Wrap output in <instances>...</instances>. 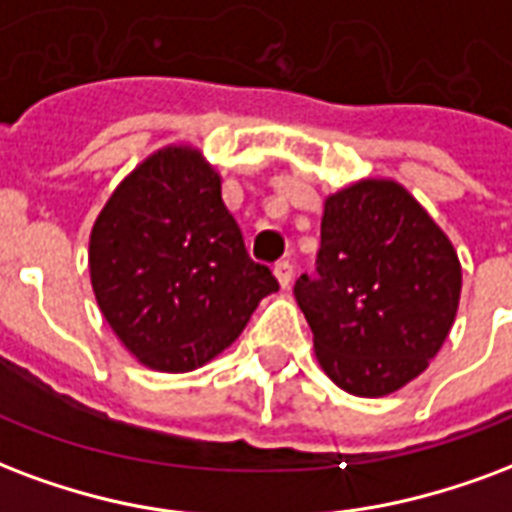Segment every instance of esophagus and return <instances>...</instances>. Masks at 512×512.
<instances>
[{
    "label": "esophagus",
    "instance_id": "1",
    "mask_svg": "<svg viewBox=\"0 0 512 512\" xmlns=\"http://www.w3.org/2000/svg\"><path fill=\"white\" fill-rule=\"evenodd\" d=\"M274 276H276V279H279V285L290 287V282H293V263H287V260H282V263H276V266H274Z\"/></svg>",
    "mask_w": 512,
    "mask_h": 512
}]
</instances>
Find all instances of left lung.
Returning a JSON list of instances; mask_svg holds the SVG:
<instances>
[{
	"label": "left lung",
	"instance_id": "8db88e82",
	"mask_svg": "<svg viewBox=\"0 0 512 512\" xmlns=\"http://www.w3.org/2000/svg\"><path fill=\"white\" fill-rule=\"evenodd\" d=\"M461 298L445 230L393 179H361L325 198L317 279L295 282L314 355L342 391L377 399L429 369Z\"/></svg>",
	"mask_w": 512,
	"mask_h": 512
}]
</instances>
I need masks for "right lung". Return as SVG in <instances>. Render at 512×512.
I'll use <instances>...</instances> for the list:
<instances>
[{
    "label": "right lung",
    "instance_id": "1",
    "mask_svg": "<svg viewBox=\"0 0 512 512\" xmlns=\"http://www.w3.org/2000/svg\"><path fill=\"white\" fill-rule=\"evenodd\" d=\"M89 276L119 342L165 374L214 361L279 290L246 255L222 176L192 143L162 146L113 189L92 225Z\"/></svg>",
    "mask_w": 512,
    "mask_h": 512
}]
</instances>
